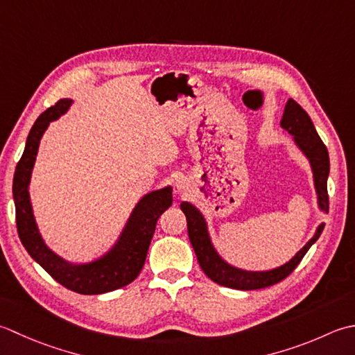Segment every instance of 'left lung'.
Masks as SVG:
<instances>
[{
	"mask_svg": "<svg viewBox=\"0 0 355 355\" xmlns=\"http://www.w3.org/2000/svg\"><path fill=\"white\" fill-rule=\"evenodd\" d=\"M282 127H284L288 133L294 135V139L297 142L300 150L309 157L311 167L314 171V180L317 194H319V204L323 211H329V196H328V175H329V156L327 146H324L320 136L317 135L313 121L308 116V113L295 103L294 99H289L285 107L284 118H282ZM180 209L187 218V228H188V237L194 248V252L198 256V262L200 265L202 271L211 279L216 284L222 286L233 288V289H242V291H250V289H260L271 285L279 284L280 280L286 279L291 274L297 265L302 262L303 256L306 254L322 231L324 228V223L317 228L314 237L303 247L297 254H295L288 263H285L280 268L266 272H248L233 268V266L227 265L223 260L218 256L214 251L211 242L207 233L205 220L202 214L194 208L191 204L182 202Z\"/></svg>",
	"mask_w": 355,
	"mask_h": 355,
	"instance_id": "obj_1",
	"label": "left lung"
}]
</instances>
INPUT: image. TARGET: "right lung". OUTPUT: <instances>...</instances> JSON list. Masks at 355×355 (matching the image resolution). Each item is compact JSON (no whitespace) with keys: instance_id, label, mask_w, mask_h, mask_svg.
Here are the masks:
<instances>
[{"instance_id":"add662e5","label":"right lung","mask_w":355,"mask_h":355,"mask_svg":"<svg viewBox=\"0 0 355 355\" xmlns=\"http://www.w3.org/2000/svg\"><path fill=\"white\" fill-rule=\"evenodd\" d=\"M71 101L60 99L40 118L27 136L24 153L13 175V200H15L17 230L21 243L58 284L78 294H103L125 286L137 277L146 262L151 237L155 234L159 216L171 207V188H162L142 198L132 213L127 227L110 254L89 265H70L50 251L38 233L28 200L27 185L35 164L40 139L49 122L67 110Z\"/></svg>"}]
</instances>
